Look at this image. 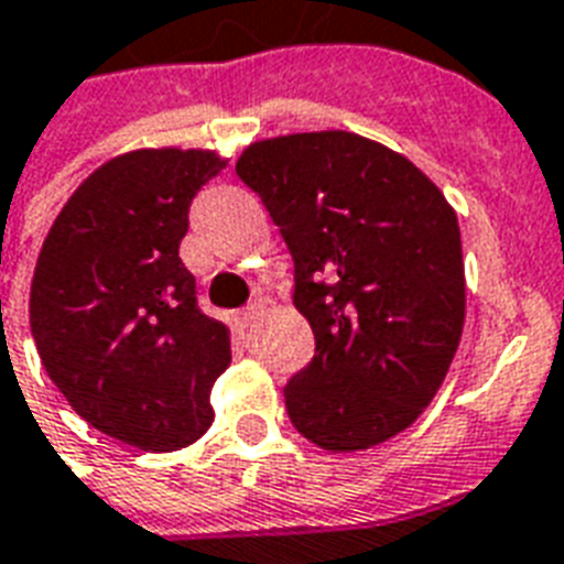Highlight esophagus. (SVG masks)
I'll list each match as a JSON object with an SVG mask.
<instances>
[{
	"mask_svg": "<svg viewBox=\"0 0 564 564\" xmlns=\"http://www.w3.org/2000/svg\"><path fill=\"white\" fill-rule=\"evenodd\" d=\"M261 308H264V305H261V303H250V305H247V308H243V312H241L243 326H252V323L259 321Z\"/></svg>",
	"mask_w": 564,
	"mask_h": 564,
	"instance_id": "esophagus-1",
	"label": "esophagus"
}]
</instances>
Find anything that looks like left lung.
<instances>
[{
  "instance_id": "left-lung-1",
  "label": "left lung",
  "mask_w": 564,
  "mask_h": 564,
  "mask_svg": "<svg viewBox=\"0 0 564 564\" xmlns=\"http://www.w3.org/2000/svg\"><path fill=\"white\" fill-rule=\"evenodd\" d=\"M235 170L294 256V303L314 332V359L285 386L296 432L356 453L409 430L465 326L453 205L405 155L341 129L256 141Z\"/></svg>"
}]
</instances>
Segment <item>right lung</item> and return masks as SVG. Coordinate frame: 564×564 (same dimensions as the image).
<instances>
[{
	"mask_svg": "<svg viewBox=\"0 0 564 564\" xmlns=\"http://www.w3.org/2000/svg\"><path fill=\"white\" fill-rule=\"evenodd\" d=\"M226 167L214 150H132L73 191L34 264L29 323L67 403L150 453L187 447L214 421L229 326L196 308L178 259L187 205Z\"/></svg>",
	"mask_w": 564,
	"mask_h": 564,
	"instance_id": "add662e5",
	"label": "right lung"
}]
</instances>
